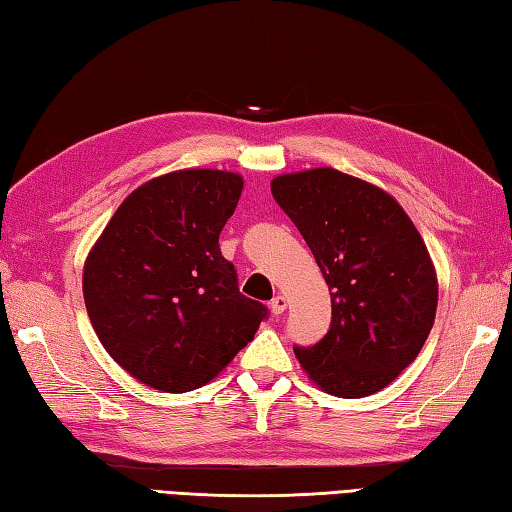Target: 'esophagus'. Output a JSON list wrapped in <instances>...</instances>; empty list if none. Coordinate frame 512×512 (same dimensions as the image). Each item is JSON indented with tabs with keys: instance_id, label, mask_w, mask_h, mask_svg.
<instances>
[{
	"instance_id": "esophagus-1",
	"label": "esophagus",
	"mask_w": 512,
	"mask_h": 512,
	"mask_svg": "<svg viewBox=\"0 0 512 512\" xmlns=\"http://www.w3.org/2000/svg\"><path fill=\"white\" fill-rule=\"evenodd\" d=\"M270 310H273L275 317H279V314H284V310H286V299L281 297V295H277L273 301H270Z\"/></svg>"
}]
</instances>
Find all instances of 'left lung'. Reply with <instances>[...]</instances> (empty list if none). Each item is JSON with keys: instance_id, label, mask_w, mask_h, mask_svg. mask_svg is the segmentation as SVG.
<instances>
[{"instance_id": "1", "label": "left lung", "mask_w": 512, "mask_h": 512, "mask_svg": "<svg viewBox=\"0 0 512 512\" xmlns=\"http://www.w3.org/2000/svg\"><path fill=\"white\" fill-rule=\"evenodd\" d=\"M330 288V330L295 345L323 391L363 398L413 363L433 328L438 279L416 226L383 189L330 167L270 182Z\"/></svg>"}]
</instances>
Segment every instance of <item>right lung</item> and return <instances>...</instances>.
<instances>
[{
	"label": "right lung",
	"mask_w": 512,
	"mask_h": 512,
	"mask_svg": "<svg viewBox=\"0 0 512 512\" xmlns=\"http://www.w3.org/2000/svg\"><path fill=\"white\" fill-rule=\"evenodd\" d=\"M244 182L187 169L149 180L118 206L83 270L92 328L147 387L198 389L233 361L268 317L244 297L220 233Z\"/></svg>",
	"instance_id": "obj_1"
}]
</instances>
